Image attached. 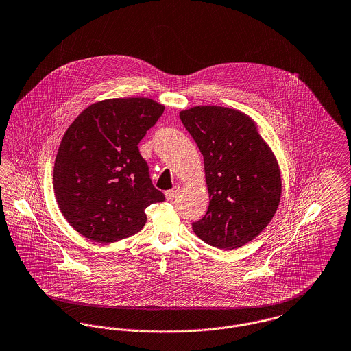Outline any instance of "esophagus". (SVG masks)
Here are the masks:
<instances>
[{"mask_svg":"<svg viewBox=\"0 0 351 351\" xmlns=\"http://www.w3.org/2000/svg\"><path fill=\"white\" fill-rule=\"evenodd\" d=\"M179 192H180V186H173L172 189L167 191V192H165V197H167V200H169V202H171V200H173Z\"/></svg>","mask_w":351,"mask_h":351,"instance_id":"1","label":"esophagus"}]
</instances>
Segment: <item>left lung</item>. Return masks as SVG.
I'll return each instance as SVG.
<instances>
[{
	"label": "left lung",
	"mask_w": 351,
	"mask_h": 351,
	"mask_svg": "<svg viewBox=\"0 0 351 351\" xmlns=\"http://www.w3.org/2000/svg\"><path fill=\"white\" fill-rule=\"evenodd\" d=\"M204 158L209 206L192 224L206 244L236 249L253 240L274 216L281 175L268 145L245 114L219 106L180 112Z\"/></svg>",
	"instance_id": "left-lung-1"
}]
</instances>
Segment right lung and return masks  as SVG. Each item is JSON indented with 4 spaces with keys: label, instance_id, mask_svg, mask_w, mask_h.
I'll return each mask as SVG.
<instances>
[{
    "label": "right lung",
    "instance_id": "obj_1",
    "mask_svg": "<svg viewBox=\"0 0 351 351\" xmlns=\"http://www.w3.org/2000/svg\"><path fill=\"white\" fill-rule=\"evenodd\" d=\"M165 106L148 98L91 104L67 128L54 163V193L69 224L97 243L138 233L145 209L162 203L139 142Z\"/></svg>",
    "mask_w": 351,
    "mask_h": 351
}]
</instances>
